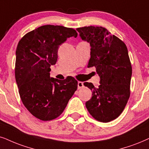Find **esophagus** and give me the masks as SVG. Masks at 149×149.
I'll use <instances>...</instances> for the list:
<instances>
[{
	"mask_svg": "<svg viewBox=\"0 0 149 149\" xmlns=\"http://www.w3.org/2000/svg\"><path fill=\"white\" fill-rule=\"evenodd\" d=\"M84 86V84H83V82H78V89H80V88H82V87Z\"/></svg>",
	"mask_w": 149,
	"mask_h": 149,
	"instance_id": "obj_1",
	"label": "esophagus"
}]
</instances>
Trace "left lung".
Wrapping results in <instances>:
<instances>
[{
    "label": "left lung",
    "mask_w": 149,
    "mask_h": 149,
    "mask_svg": "<svg viewBox=\"0 0 149 149\" xmlns=\"http://www.w3.org/2000/svg\"><path fill=\"white\" fill-rule=\"evenodd\" d=\"M82 40L91 47L88 67H95L100 85L84 82L92 91L86 102L88 111L97 121L109 122L118 118L130 96L132 67L125 42L102 27L76 29Z\"/></svg>",
    "instance_id": "left-lung-1"
}]
</instances>
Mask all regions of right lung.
<instances>
[{
    "label": "right lung",
    "instance_id": "add662e5",
    "mask_svg": "<svg viewBox=\"0 0 149 149\" xmlns=\"http://www.w3.org/2000/svg\"><path fill=\"white\" fill-rule=\"evenodd\" d=\"M77 36L72 28L47 24L24 35L17 46L15 78L20 98L27 110L43 121L61 115L78 87L73 77L64 80L50 77L60 45Z\"/></svg>",
    "mask_w": 149,
    "mask_h": 149
}]
</instances>
